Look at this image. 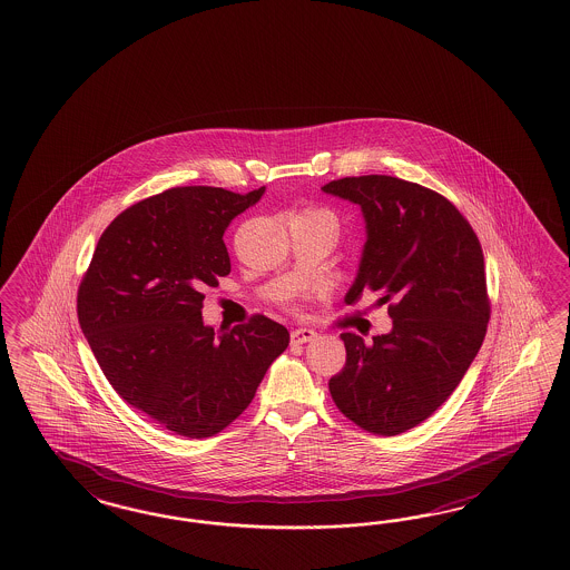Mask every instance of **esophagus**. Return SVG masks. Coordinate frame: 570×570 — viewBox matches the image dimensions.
Here are the masks:
<instances>
[{"label":"esophagus","instance_id":"obj_1","mask_svg":"<svg viewBox=\"0 0 570 570\" xmlns=\"http://www.w3.org/2000/svg\"><path fill=\"white\" fill-rule=\"evenodd\" d=\"M314 337H316V331L313 330L292 331V342L294 344H306V342H313Z\"/></svg>","mask_w":570,"mask_h":570}]
</instances>
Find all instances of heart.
Here are the masks:
<instances>
[{"label":"heart","instance_id":"b5f03b06","mask_svg":"<svg viewBox=\"0 0 570 570\" xmlns=\"http://www.w3.org/2000/svg\"><path fill=\"white\" fill-rule=\"evenodd\" d=\"M302 216H308V218H314V220L325 222V224H330L331 228L337 233V216L330 212V209H323V207H314V209H306Z\"/></svg>","mask_w":570,"mask_h":570}]
</instances>
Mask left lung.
<instances>
[{
    "mask_svg": "<svg viewBox=\"0 0 570 570\" xmlns=\"http://www.w3.org/2000/svg\"><path fill=\"white\" fill-rule=\"evenodd\" d=\"M323 190L365 218L344 302L380 292L392 318V331L371 344L342 333L346 367L331 377V399L363 430L394 436L428 420L476 358L491 314L482 247L460 209L420 184L373 174Z\"/></svg>",
    "mask_w": 570,
    "mask_h": 570,
    "instance_id": "left-lung-1",
    "label": "left lung"
}]
</instances>
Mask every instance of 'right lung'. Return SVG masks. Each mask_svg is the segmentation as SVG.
<instances>
[{
    "label": "right lung",
    "instance_id": "1",
    "mask_svg": "<svg viewBox=\"0 0 570 570\" xmlns=\"http://www.w3.org/2000/svg\"><path fill=\"white\" fill-rule=\"evenodd\" d=\"M262 195L178 186L136 203L107 226L79 285V325L110 386L180 436L235 422L289 346L262 314L220 333L203 323V287L230 273L224 230Z\"/></svg>",
    "mask_w": 570,
    "mask_h": 570
}]
</instances>
